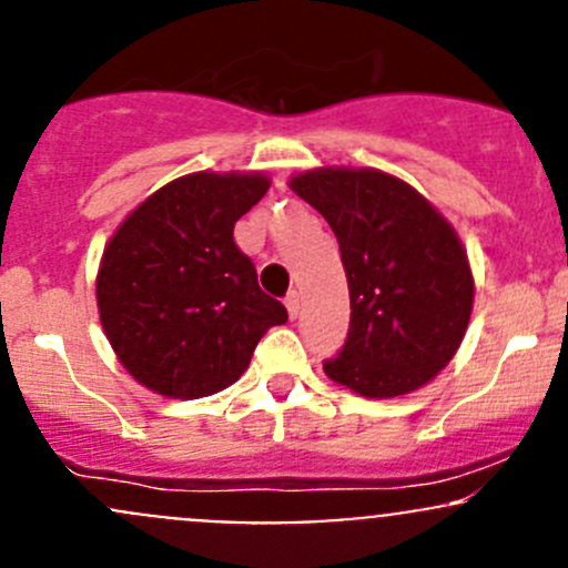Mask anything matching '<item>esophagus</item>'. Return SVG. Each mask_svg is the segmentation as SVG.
Returning a JSON list of instances; mask_svg holds the SVG:
<instances>
[{
    "label": "esophagus",
    "instance_id": "obj_1",
    "mask_svg": "<svg viewBox=\"0 0 568 568\" xmlns=\"http://www.w3.org/2000/svg\"><path fill=\"white\" fill-rule=\"evenodd\" d=\"M285 307H288L291 318L300 316V294H296V291H291V294L285 296Z\"/></svg>",
    "mask_w": 568,
    "mask_h": 568
}]
</instances>
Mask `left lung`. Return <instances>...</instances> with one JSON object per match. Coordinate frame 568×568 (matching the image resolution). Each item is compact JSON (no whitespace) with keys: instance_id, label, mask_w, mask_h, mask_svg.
<instances>
[{"instance_id":"8db88e82","label":"left lung","mask_w":568,"mask_h":568,"mask_svg":"<svg viewBox=\"0 0 568 568\" xmlns=\"http://www.w3.org/2000/svg\"><path fill=\"white\" fill-rule=\"evenodd\" d=\"M291 189L329 222L348 280L352 321L326 376L365 398L432 382L473 313V272L450 222L382 170L318 168L291 178Z\"/></svg>"}]
</instances>
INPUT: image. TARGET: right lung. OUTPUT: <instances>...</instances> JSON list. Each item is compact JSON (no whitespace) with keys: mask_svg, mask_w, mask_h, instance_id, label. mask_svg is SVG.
<instances>
[{"mask_svg":"<svg viewBox=\"0 0 568 568\" xmlns=\"http://www.w3.org/2000/svg\"><path fill=\"white\" fill-rule=\"evenodd\" d=\"M261 173H192L136 205L95 277L101 326L123 368L168 398H203L247 371L288 311L257 285L233 225L266 194Z\"/></svg>","mask_w":568,"mask_h":568,"instance_id":"right-lung-1","label":"right lung"}]
</instances>
